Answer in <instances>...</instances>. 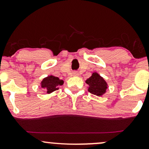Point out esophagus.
<instances>
[{
  "label": "esophagus",
  "mask_w": 149,
  "mask_h": 149,
  "mask_svg": "<svg viewBox=\"0 0 149 149\" xmlns=\"http://www.w3.org/2000/svg\"><path fill=\"white\" fill-rule=\"evenodd\" d=\"M73 76H78V73L77 72V71H73Z\"/></svg>",
  "instance_id": "obj_1"
}]
</instances>
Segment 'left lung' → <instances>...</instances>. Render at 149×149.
Segmentation results:
<instances>
[{
    "label": "left lung",
    "instance_id": "8db88e82",
    "mask_svg": "<svg viewBox=\"0 0 149 149\" xmlns=\"http://www.w3.org/2000/svg\"><path fill=\"white\" fill-rule=\"evenodd\" d=\"M86 84L89 85L88 91L96 95H102L105 93L107 88V84L105 80L97 73H93L92 76L86 81Z\"/></svg>",
    "mask_w": 149,
    "mask_h": 149
}]
</instances>
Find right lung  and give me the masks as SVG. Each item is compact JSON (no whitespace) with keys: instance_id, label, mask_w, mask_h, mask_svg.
Here are the masks:
<instances>
[{"instance_id":"obj_1","label":"right lung","mask_w":149,"mask_h":149,"mask_svg":"<svg viewBox=\"0 0 149 149\" xmlns=\"http://www.w3.org/2000/svg\"><path fill=\"white\" fill-rule=\"evenodd\" d=\"M63 80H60L58 77L50 76L43 79L41 85L42 88H45V89L47 90V93H50L58 90V86L63 85Z\"/></svg>"}]
</instances>
